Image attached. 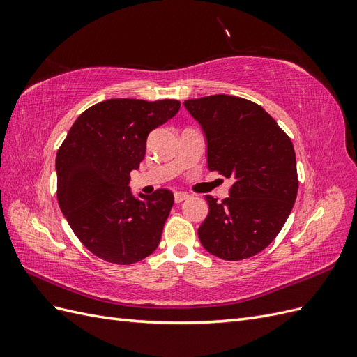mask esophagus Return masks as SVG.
I'll return each mask as SVG.
<instances>
[{
  "label": "esophagus",
  "mask_w": 357,
  "mask_h": 357,
  "mask_svg": "<svg viewBox=\"0 0 357 357\" xmlns=\"http://www.w3.org/2000/svg\"><path fill=\"white\" fill-rule=\"evenodd\" d=\"M188 198H189V195H188V193H185V192H176V193H174V201H176L177 204L183 202V201L188 199Z\"/></svg>",
  "instance_id": "obj_1"
}]
</instances>
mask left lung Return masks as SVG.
Masks as SVG:
<instances>
[{
	"label": "left lung",
	"mask_w": 357,
	"mask_h": 357,
	"mask_svg": "<svg viewBox=\"0 0 357 357\" xmlns=\"http://www.w3.org/2000/svg\"><path fill=\"white\" fill-rule=\"evenodd\" d=\"M207 139V164L232 178L229 197L207 195L208 215L199 241L225 261L262 252L282 231L298 193L296 156L290 138L261 105L231 95L185 101Z\"/></svg>",
	"instance_id": "left-lung-1"
}]
</instances>
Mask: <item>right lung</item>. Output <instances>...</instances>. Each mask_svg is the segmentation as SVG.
Wrapping results in <instances>:
<instances>
[{
    "mask_svg": "<svg viewBox=\"0 0 357 357\" xmlns=\"http://www.w3.org/2000/svg\"><path fill=\"white\" fill-rule=\"evenodd\" d=\"M178 110L177 100H107L77 117L58 150L61 211L82 244L105 262L131 265L159 245L174 195L158 189L134 197L129 174L144 159L150 131Z\"/></svg>",
    "mask_w": 357,
    "mask_h": 357,
    "instance_id": "obj_1",
    "label": "right lung"
}]
</instances>
